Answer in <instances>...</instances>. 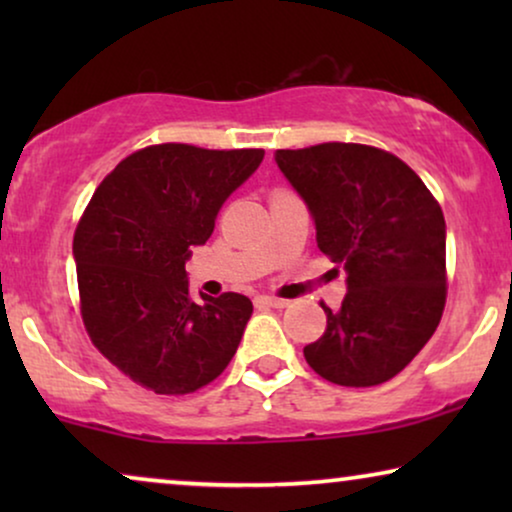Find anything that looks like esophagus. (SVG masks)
<instances>
[{"mask_svg":"<svg viewBox=\"0 0 512 512\" xmlns=\"http://www.w3.org/2000/svg\"><path fill=\"white\" fill-rule=\"evenodd\" d=\"M254 303L256 307H284L286 300L275 298V296H256Z\"/></svg>","mask_w":512,"mask_h":512,"instance_id":"obj_1","label":"esophagus"}]
</instances>
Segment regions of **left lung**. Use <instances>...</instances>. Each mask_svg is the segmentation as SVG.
I'll use <instances>...</instances> for the list:
<instances>
[{
  "instance_id": "8db88e82",
  "label": "left lung",
  "mask_w": 512,
  "mask_h": 512,
  "mask_svg": "<svg viewBox=\"0 0 512 512\" xmlns=\"http://www.w3.org/2000/svg\"><path fill=\"white\" fill-rule=\"evenodd\" d=\"M277 165L310 207L317 244L347 270L340 310L303 349L340 387L396 377L436 333L445 310V219L424 181L394 153L326 142L279 149Z\"/></svg>"
}]
</instances>
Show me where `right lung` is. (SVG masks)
I'll return each instance as SVG.
<instances>
[{"mask_svg":"<svg viewBox=\"0 0 512 512\" xmlns=\"http://www.w3.org/2000/svg\"><path fill=\"white\" fill-rule=\"evenodd\" d=\"M263 153L146 146L121 160L83 209L74 233L83 326L139 387L193 394L235 356L254 305L240 293L195 303L186 261Z\"/></svg>","mask_w":512,"mask_h":512,"instance_id":"obj_1","label":"right lung"}]
</instances>
